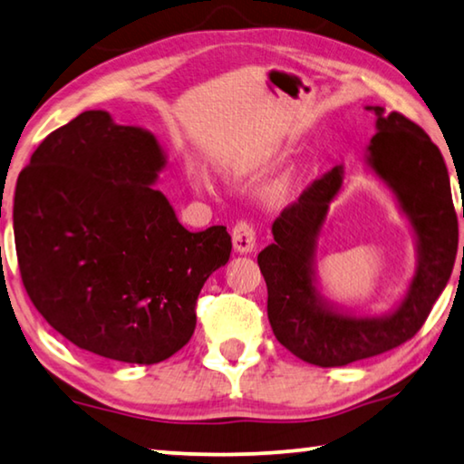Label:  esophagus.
I'll return each mask as SVG.
<instances>
[{
    "label": "esophagus",
    "instance_id": "esophagus-1",
    "mask_svg": "<svg viewBox=\"0 0 464 464\" xmlns=\"http://www.w3.org/2000/svg\"><path fill=\"white\" fill-rule=\"evenodd\" d=\"M232 242H234V250H237V253H240V255L253 253L256 246L255 227L248 222H238L232 230Z\"/></svg>",
    "mask_w": 464,
    "mask_h": 464
}]
</instances>
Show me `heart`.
<instances>
[{
	"mask_svg": "<svg viewBox=\"0 0 464 464\" xmlns=\"http://www.w3.org/2000/svg\"><path fill=\"white\" fill-rule=\"evenodd\" d=\"M191 179L195 182V187H199V188H208L209 187L208 177H205V172L199 170V169H193L191 170Z\"/></svg>",
	"mask_w": 464,
	"mask_h": 464,
	"instance_id": "obj_1",
	"label": "heart"
}]
</instances>
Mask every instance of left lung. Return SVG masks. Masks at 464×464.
<instances>
[{
    "mask_svg": "<svg viewBox=\"0 0 464 464\" xmlns=\"http://www.w3.org/2000/svg\"><path fill=\"white\" fill-rule=\"evenodd\" d=\"M366 111L376 115V135L363 162L391 191L415 242V271L403 298L389 313L370 316L341 308L321 292L318 238L331 203L343 188V164L314 180L282 211L273 222L276 242L256 256L277 341L295 358L321 368L347 366L411 339L444 292L457 259L459 219L440 150L401 112L386 115L384 106Z\"/></svg>",
    "mask_w": 464,
    "mask_h": 464,
    "instance_id": "8db88e82",
    "label": "left lung"
}]
</instances>
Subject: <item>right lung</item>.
I'll return each mask as SVG.
<instances>
[{
  "mask_svg": "<svg viewBox=\"0 0 464 464\" xmlns=\"http://www.w3.org/2000/svg\"><path fill=\"white\" fill-rule=\"evenodd\" d=\"M151 131L86 111L44 138L14 193V240L30 300L98 358L158 363L191 339L203 284L230 259L226 226L188 232L154 187Z\"/></svg>",
  "mask_w": 464,
  "mask_h": 464,
  "instance_id": "add662e5",
  "label": "right lung"
}]
</instances>
